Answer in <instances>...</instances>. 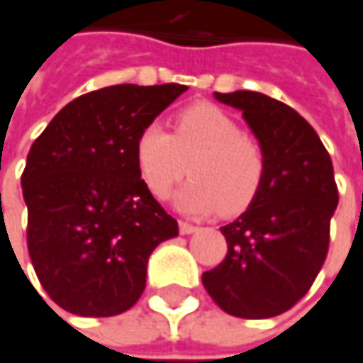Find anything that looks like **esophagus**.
Segmentation results:
<instances>
[{
  "mask_svg": "<svg viewBox=\"0 0 363 363\" xmlns=\"http://www.w3.org/2000/svg\"><path fill=\"white\" fill-rule=\"evenodd\" d=\"M179 230H181L182 236H186V234H193V232H197L199 228L193 224H186V222H181V224H179Z\"/></svg>",
  "mask_w": 363,
  "mask_h": 363,
  "instance_id": "obj_1",
  "label": "esophagus"
}]
</instances>
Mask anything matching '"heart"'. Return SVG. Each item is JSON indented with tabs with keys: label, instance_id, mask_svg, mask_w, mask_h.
Here are the masks:
<instances>
[{
	"label": "heart",
	"instance_id": "obj_1",
	"mask_svg": "<svg viewBox=\"0 0 363 363\" xmlns=\"http://www.w3.org/2000/svg\"><path fill=\"white\" fill-rule=\"evenodd\" d=\"M174 205L189 216L222 211L238 216L259 197L265 182L267 158L261 143L242 133L238 121L211 102L184 106L170 135L158 123L141 129L135 141L139 177L156 199H166L186 174Z\"/></svg>",
	"mask_w": 363,
	"mask_h": 363
}]
</instances>
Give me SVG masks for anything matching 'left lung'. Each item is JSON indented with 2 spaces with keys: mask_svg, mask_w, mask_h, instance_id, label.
Listing matches in <instances>:
<instances>
[{
  "mask_svg": "<svg viewBox=\"0 0 363 363\" xmlns=\"http://www.w3.org/2000/svg\"><path fill=\"white\" fill-rule=\"evenodd\" d=\"M213 96L242 111L267 172L255 203L220 228L228 255L203 273V286L232 316L271 318L308 291L327 259L339 203L333 162L308 121L288 104L248 90Z\"/></svg>",
  "mask_w": 363,
  "mask_h": 363,
  "instance_id": "left-lung-1",
  "label": "left lung"
}]
</instances>
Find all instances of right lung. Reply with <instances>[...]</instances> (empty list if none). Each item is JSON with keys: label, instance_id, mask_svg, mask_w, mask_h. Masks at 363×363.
<instances>
[{"label": "right lung", "instance_id": "right-lung-1", "mask_svg": "<svg viewBox=\"0 0 363 363\" xmlns=\"http://www.w3.org/2000/svg\"><path fill=\"white\" fill-rule=\"evenodd\" d=\"M186 90L118 84L65 104L22 174L28 252L40 286L77 316H115L145 288L154 248L179 224L139 177L135 141Z\"/></svg>", "mask_w": 363, "mask_h": 363}]
</instances>
